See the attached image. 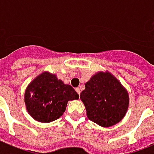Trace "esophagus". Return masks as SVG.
<instances>
[{
	"instance_id": "1",
	"label": "esophagus",
	"mask_w": 154,
	"mask_h": 154,
	"mask_svg": "<svg viewBox=\"0 0 154 154\" xmlns=\"http://www.w3.org/2000/svg\"><path fill=\"white\" fill-rule=\"evenodd\" d=\"M76 91H77V93L78 94H80L81 91H80V88H76Z\"/></svg>"
}]
</instances>
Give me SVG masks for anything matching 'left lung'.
I'll return each instance as SVG.
<instances>
[{
    "instance_id": "obj_1",
    "label": "left lung",
    "mask_w": 154,
    "mask_h": 154,
    "mask_svg": "<svg viewBox=\"0 0 154 154\" xmlns=\"http://www.w3.org/2000/svg\"><path fill=\"white\" fill-rule=\"evenodd\" d=\"M80 99L87 116L103 127L116 125L129 107V94L124 86L109 72H98L85 83Z\"/></svg>"
}]
</instances>
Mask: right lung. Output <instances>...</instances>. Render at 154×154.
I'll use <instances>...</instances> for the list:
<instances>
[{"label":"right lung","instance_id":"right-lung-1","mask_svg":"<svg viewBox=\"0 0 154 154\" xmlns=\"http://www.w3.org/2000/svg\"><path fill=\"white\" fill-rule=\"evenodd\" d=\"M79 95L69 84H65L55 74L44 72L29 83L24 94L27 111L35 121L49 123L63 115L70 100Z\"/></svg>","mask_w":154,"mask_h":154}]
</instances>
